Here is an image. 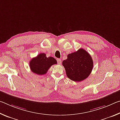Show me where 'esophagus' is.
<instances>
[{
  "mask_svg": "<svg viewBox=\"0 0 120 120\" xmlns=\"http://www.w3.org/2000/svg\"><path fill=\"white\" fill-rule=\"evenodd\" d=\"M57 62L58 64H61V60L60 59H57Z\"/></svg>",
  "mask_w": 120,
  "mask_h": 120,
  "instance_id": "esophagus-1",
  "label": "esophagus"
}]
</instances>
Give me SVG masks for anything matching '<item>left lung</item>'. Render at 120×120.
<instances>
[{"label":"left lung","instance_id":"left-lung-1","mask_svg":"<svg viewBox=\"0 0 120 120\" xmlns=\"http://www.w3.org/2000/svg\"><path fill=\"white\" fill-rule=\"evenodd\" d=\"M62 65L70 79L81 82L90 74L93 68V61L86 50L80 49L76 52L69 54L67 59L62 61Z\"/></svg>","mask_w":120,"mask_h":120}]
</instances>
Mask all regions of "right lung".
Instances as JSON below:
<instances>
[{
	"mask_svg": "<svg viewBox=\"0 0 120 120\" xmlns=\"http://www.w3.org/2000/svg\"><path fill=\"white\" fill-rule=\"evenodd\" d=\"M57 64L54 58L46 57L45 53H40L30 62V67L32 72L38 75H45L51 66Z\"/></svg>",
	"mask_w": 120,
	"mask_h": 120,
	"instance_id": "obj_1",
	"label": "right lung"
}]
</instances>
